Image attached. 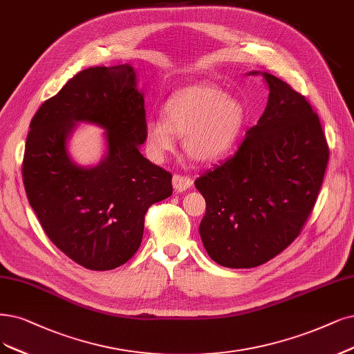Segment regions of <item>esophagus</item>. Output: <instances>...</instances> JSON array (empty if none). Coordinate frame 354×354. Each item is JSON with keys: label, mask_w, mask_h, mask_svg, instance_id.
Wrapping results in <instances>:
<instances>
[{"label": "esophagus", "mask_w": 354, "mask_h": 354, "mask_svg": "<svg viewBox=\"0 0 354 354\" xmlns=\"http://www.w3.org/2000/svg\"><path fill=\"white\" fill-rule=\"evenodd\" d=\"M172 185H174L176 192H182V191L188 189L192 185V179L188 175H179V174H176L172 178Z\"/></svg>", "instance_id": "34e87169"}]
</instances>
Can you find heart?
<instances>
[{"label":"heart","mask_w":354,"mask_h":354,"mask_svg":"<svg viewBox=\"0 0 354 354\" xmlns=\"http://www.w3.org/2000/svg\"><path fill=\"white\" fill-rule=\"evenodd\" d=\"M246 124L245 104L210 83L176 90L165 103V116L150 118L144 141L153 159L175 147L176 134L191 159L212 162L226 154Z\"/></svg>","instance_id":"heart-1"}]
</instances>
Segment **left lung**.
I'll return each instance as SVG.
<instances>
[{"label": "left lung", "mask_w": 354, "mask_h": 354, "mask_svg": "<svg viewBox=\"0 0 354 354\" xmlns=\"http://www.w3.org/2000/svg\"><path fill=\"white\" fill-rule=\"evenodd\" d=\"M263 75L270 95L259 121L232 157L195 179L207 204L200 225L204 248L229 268L264 264L299 236L330 159L319 116L306 97L276 75Z\"/></svg>", "instance_id": "1"}]
</instances>
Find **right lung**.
<instances>
[{"label": "right lung", "instance_id": "right-lung-1", "mask_svg": "<svg viewBox=\"0 0 354 354\" xmlns=\"http://www.w3.org/2000/svg\"><path fill=\"white\" fill-rule=\"evenodd\" d=\"M129 64L90 67L45 100L30 122L23 184L46 236L74 263L113 270L140 248L149 208L172 195V174L151 163L146 109ZM77 120L107 129L109 154L93 169L75 167L66 137Z\"/></svg>", "mask_w": 354, "mask_h": 354}]
</instances>
